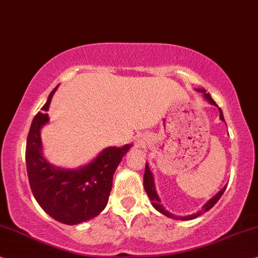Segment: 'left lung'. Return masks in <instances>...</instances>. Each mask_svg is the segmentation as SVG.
<instances>
[{
    "label": "left lung",
    "mask_w": 258,
    "mask_h": 258,
    "mask_svg": "<svg viewBox=\"0 0 258 258\" xmlns=\"http://www.w3.org/2000/svg\"><path fill=\"white\" fill-rule=\"evenodd\" d=\"M197 91L201 92V93H203L204 94V98L207 99V100L210 102L211 105L217 106V104H216V102L212 100L211 95L209 94V93H207V91H205V89L198 88ZM218 109H219V118H221V120H223V121H224V116H223L222 109L221 108H218ZM144 188H145L147 196H149V198L151 199V202H152L153 208L156 209L157 211H159L160 214H163V215L166 216V217L172 218V219H180V221H190V219L197 218L198 216H201L202 214H204V212H207L208 210H210V209L214 207V205L219 201V198L222 197V195L224 194L226 186L223 187L222 190L219 191L217 195L214 196V197L210 199V201H208V203H205L203 205V208H202V210L198 211L197 214L188 215V216H179V217H178V216H176V215L171 214V212H169L167 210H165V208L160 204V199H159V197H158V194H157V191H156V186H154L153 174L150 171V167H149V165H147V163H146V166H145V173H144Z\"/></svg>",
    "instance_id": "8db88e82"
}]
</instances>
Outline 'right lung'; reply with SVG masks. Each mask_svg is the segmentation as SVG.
Returning a JSON list of instances; mask_svg holds the SVG:
<instances>
[{"label": "right lung", "mask_w": 258, "mask_h": 258, "mask_svg": "<svg viewBox=\"0 0 258 258\" xmlns=\"http://www.w3.org/2000/svg\"><path fill=\"white\" fill-rule=\"evenodd\" d=\"M56 89L57 86L30 126L26 146L27 173L40 207L55 221L75 225L94 218L106 208L113 174L132 145L109 146L91 163L75 170L61 169L48 163L42 154L41 128L49 120L47 111Z\"/></svg>", "instance_id": "right-lung-1"}]
</instances>
